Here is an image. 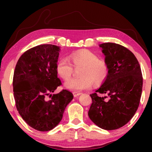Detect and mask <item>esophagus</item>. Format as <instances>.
Returning <instances> with one entry per match:
<instances>
[{
	"mask_svg": "<svg viewBox=\"0 0 152 152\" xmlns=\"http://www.w3.org/2000/svg\"><path fill=\"white\" fill-rule=\"evenodd\" d=\"M81 94H82V93H79V92H74L73 93V95H74V97H77V96H79V95H80Z\"/></svg>",
	"mask_w": 152,
	"mask_h": 152,
	"instance_id": "obj_1",
	"label": "esophagus"
}]
</instances>
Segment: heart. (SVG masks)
<instances>
[{
	"label": "heart",
	"mask_w": 152,
	"mask_h": 152,
	"mask_svg": "<svg viewBox=\"0 0 152 152\" xmlns=\"http://www.w3.org/2000/svg\"><path fill=\"white\" fill-rule=\"evenodd\" d=\"M69 60L60 58L56 64V71L60 77L68 80L71 77L74 67L82 66L80 70V77L67 81L64 86L70 91L78 92L91 88L93 83L99 85L106 80L108 75V67L103 60L99 59L93 52L86 49L73 52L69 55Z\"/></svg>",
	"instance_id": "b5f03b06"
}]
</instances>
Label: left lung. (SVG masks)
Wrapping results in <instances>:
<instances>
[{"instance_id": "8db88e82", "label": "left lung", "mask_w": 152, "mask_h": 152, "mask_svg": "<svg viewBox=\"0 0 152 152\" xmlns=\"http://www.w3.org/2000/svg\"><path fill=\"white\" fill-rule=\"evenodd\" d=\"M105 55L108 75L102 86L92 93L88 116L105 130L119 129L127 123L138 109L142 89L140 64L126 48L114 43L99 45ZM97 92L108 95L103 97Z\"/></svg>"}]
</instances>
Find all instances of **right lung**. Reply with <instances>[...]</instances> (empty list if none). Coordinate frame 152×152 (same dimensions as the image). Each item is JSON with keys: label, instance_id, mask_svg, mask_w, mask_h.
Wrapping results in <instances>:
<instances>
[{"label": "right lung", "instance_id": "1", "mask_svg": "<svg viewBox=\"0 0 152 152\" xmlns=\"http://www.w3.org/2000/svg\"><path fill=\"white\" fill-rule=\"evenodd\" d=\"M60 47L52 44L35 46L23 54L16 64L13 91L18 113L34 129L48 132L58 125L66 106L73 99L67 90L53 94L61 82L57 77L56 64Z\"/></svg>", "mask_w": 152, "mask_h": 152}]
</instances>
